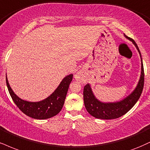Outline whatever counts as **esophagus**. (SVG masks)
<instances>
[{
    "instance_id": "1",
    "label": "esophagus",
    "mask_w": 150,
    "mask_h": 150,
    "mask_svg": "<svg viewBox=\"0 0 150 150\" xmlns=\"http://www.w3.org/2000/svg\"><path fill=\"white\" fill-rule=\"evenodd\" d=\"M75 79L77 81H78V82L82 83H84L86 81L85 74L84 73H82V72H78V73L75 74Z\"/></svg>"
}]
</instances>
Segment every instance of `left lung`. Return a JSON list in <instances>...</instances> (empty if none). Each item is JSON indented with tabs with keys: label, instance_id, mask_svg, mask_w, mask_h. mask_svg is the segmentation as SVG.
Returning a JSON list of instances; mask_svg holds the SVG:
<instances>
[{
	"label": "left lung",
	"instance_id": "8db88e82",
	"mask_svg": "<svg viewBox=\"0 0 150 150\" xmlns=\"http://www.w3.org/2000/svg\"><path fill=\"white\" fill-rule=\"evenodd\" d=\"M124 37L131 40L139 52L141 59V73L139 81L133 91L127 97L116 102H102L93 93L91 84H87L84 87L83 97L86 110L91 116L101 120H112L123 116L136 103L141 95L144 86V68L142 59L137 44L133 39L124 34Z\"/></svg>",
	"mask_w": 150,
	"mask_h": 150
}]
</instances>
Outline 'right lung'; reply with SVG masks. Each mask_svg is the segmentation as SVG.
<instances>
[{
	"mask_svg": "<svg viewBox=\"0 0 150 150\" xmlns=\"http://www.w3.org/2000/svg\"><path fill=\"white\" fill-rule=\"evenodd\" d=\"M73 76V74H70L65 77L52 94L45 99L37 102L23 100L15 94L9 84L7 75L6 84L14 103L22 112L36 120H46L55 116L61 110Z\"/></svg>",
	"mask_w": 150,
	"mask_h": 150,
	"instance_id": "add662e5",
	"label": "right lung"
}]
</instances>
